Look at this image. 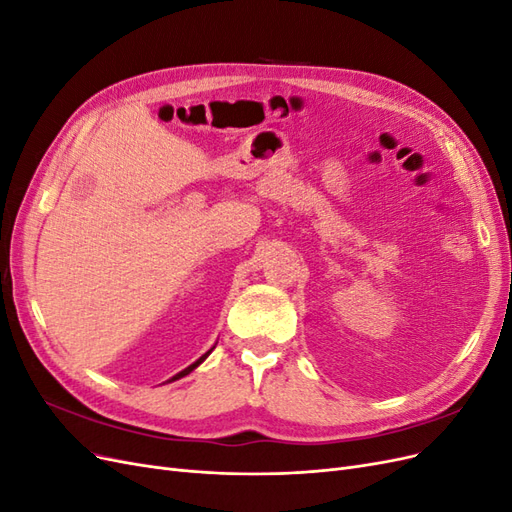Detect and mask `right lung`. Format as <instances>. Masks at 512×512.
I'll list each match as a JSON object with an SVG mask.
<instances>
[{
	"label": "right lung",
	"instance_id": "obj_1",
	"mask_svg": "<svg viewBox=\"0 0 512 512\" xmlns=\"http://www.w3.org/2000/svg\"><path fill=\"white\" fill-rule=\"evenodd\" d=\"M209 352H211V350H209ZM209 352H207V354H203V356H200V359H198V361H196V363H192V365H190V367H185V369H183V371H179V374H177V376H173V380H179V378H183V376H188V374H190V371H192V369H194V367H198V365H200V363H203V361H205V359H207V356H209Z\"/></svg>",
	"mask_w": 512,
	"mask_h": 512
}]
</instances>
